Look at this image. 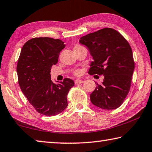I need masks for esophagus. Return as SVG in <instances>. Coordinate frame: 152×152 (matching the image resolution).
I'll list each match as a JSON object with an SVG mask.
<instances>
[{"label": "esophagus", "instance_id": "esophagus-1", "mask_svg": "<svg viewBox=\"0 0 152 152\" xmlns=\"http://www.w3.org/2000/svg\"><path fill=\"white\" fill-rule=\"evenodd\" d=\"M84 81L82 80H75V84H82L83 83Z\"/></svg>", "mask_w": 152, "mask_h": 152}]
</instances>
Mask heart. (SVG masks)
Returning <instances> with one entry per match:
<instances>
[{
	"label": "heart",
	"mask_w": 152,
	"mask_h": 152,
	"mask_svg": "<svg viewBox=\"0 0 152 152\" xmlns=\"http://www.w3.org/2000/svg\"><path fill=\"white\" fill-rule=\"evenodd\" d=\"M80 74V71H76V75H79Z\"/></svg>",
	"instance_id": "heart-1"
}]
</instances>
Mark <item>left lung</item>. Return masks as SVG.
I'll return each mask as SVG.
<instances>
[{"instance_id": "1", "label": "left lung", "mask_w": 152, "mask_h": 152, "mask_svg": "<svg viewBox=\"0 0 152 152\" xmlns=\"http://www.w3.org/2000/svg\"><path fill=\"white\" fill-rule=\"evenodd\" d=\"M79 42L93 58L88 73L104 77L90 94L91 102L104 110L118 108L128 94L135 67L128 41L115 30L105 28L81 37Z\"/></svg>"}]
</instances>
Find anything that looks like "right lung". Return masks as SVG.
<instances>
[{
  "label": "right lung",
  "mask_w": 152,
  "mask_h": 152,
  "mask_svg": "<svg viewBox=\"0 0 152 152\" xmlns=\"http://www.w3.org/2000/svg\"><path fill=\"white\" fill-rule=\"evenodd\" d=\"M64 42L48 37L32 38L24 44L16 72L22 92L30 104L42 115L54 116L68 106L67 95L74 82L70 78L55 84L50 70L56 64Z\"/></svg>",
  "instance_id": "obj_1"
}]
</instances>
